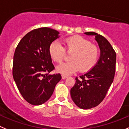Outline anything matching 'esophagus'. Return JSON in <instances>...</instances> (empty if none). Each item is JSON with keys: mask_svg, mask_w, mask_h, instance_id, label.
<instances>
[{"mask_svg": "<svg viewBox=\"0 0 129 129\" xmlns=\"http://www.w3.org/2000/svg\"><path fill=\"white\" fill-rule=\"evenodd\" d=\"M61 77H62V79H65V78H67L68 77V76L65 75H61Z\"/></svg>", "mask_w": 129, "mask_h": 129, "instance_id": "1", "label": "esophagus"}]
</instances>
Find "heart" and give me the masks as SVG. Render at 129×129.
<instances>
[{
  "label": "heart",
  "instance_id": "b5f03b06",
  "mask_svg": "<svg viewBox=\"0 0 129 129\" xmlns=\"http://www.w3.org/2000/svg\"><path fill=\"white\" fill-rule=\"evenodd\" d=\"M64 47L58 40H54L49 47V53L55 62L59 63L67 56V52L72 53L71 61L62 62L56 68L57 72L69 75L79 69L80 72L91 70L96 64L99 56L98 46L92 44L90 40L81 36H72L64 40Z\"/></svg>",
  "mask_w": 129,
  "mask_h": 129
}]
</instances>
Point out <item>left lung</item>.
Masks as SVG:
<instances>
[{
    "label": "left lung",
    "instance_id": "8db88e82",
    "mask_svg": "<svg viewBox=\"0 0 129 129\" xmlns=\"http://www.w3.org/2000/svg\"><path fill=\"white\" fill-rule=\"evenodd\" d=\"M85 34L95 35L101 50L100 58L91 70L80 76L79 78L76 77L70 94L78 107L87 110L97 106L105 99L113 82L116 55L110 43L103 36L92 31Z\"/></svg>",
    "mask_w": 129,
    "mask_h": 129
}]
</instances>
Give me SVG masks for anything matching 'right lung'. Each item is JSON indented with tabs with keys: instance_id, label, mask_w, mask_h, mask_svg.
<instances>
[{
	"instance_id": "add662e5",
	"label": "right lung",
	"mask_w": 129,
	"mask_h": 129,
	"mask_svg": "<svg viewBox=\"0 0 129 129\" xmlns=\"http://www.w3.org/2000/svg\"><path fill=\"white\" fill-rule=\"evenodd\" d=\"M59 32L47 27L26 34L17 45L13 57V76L19 92L28 103L40 105L49 100L61 79L54 69L49 47Z\"/></svg>"
}]
</instances>
